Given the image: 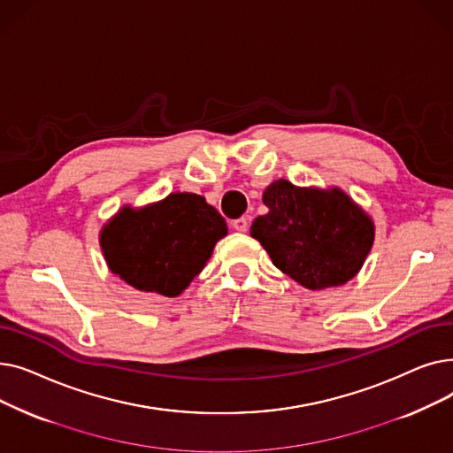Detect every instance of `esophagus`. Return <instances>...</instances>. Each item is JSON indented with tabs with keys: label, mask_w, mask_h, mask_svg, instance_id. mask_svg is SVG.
I'll use <instances>...</instances> for the list:
<instances>
[{
	"label": "esophagus",
	"mask_w": 453,
	"mask_h": 453,
	"mask_svg": "<svg viewBox=\"0 0 453 453\" xmlns=\"http://www.w3.org/2000/svg\"><path fill=\"white\" fill-rule=\"evenodd\" d=\"M231 227H233L234 231H239V233H246V231H248V219L241 217V219L231 220Z\"/></svg>",
	"instance_id": "34e87169"
}]
</instances>
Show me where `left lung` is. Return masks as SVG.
Instances as JSON below:
<instances>
[{
    "label": "left lung",
    "instance_id": "left-lung-1",
    "mask_svg": "<svg viewBox=\"0 0 453 453\" xmlns=\"http://www.w3.org/2000/svg\"><path fill=\"white\" fill-rule=\"evenodd\" d=\"M263 202L270 211L255 219L251 236L282 273L308 290H323L360 272L374 241V224L342 188H306L277 180Z\"/></svg>",
    "mask_w": 453,
    "mask_h": 453
}]
</instances>
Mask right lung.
<instances>
[{
	"instance_id": "1",
	"label": "right lung",
	"mask_w": 453,
	"mask_h": 453,
	"mask_svg": "<svg viewBox=\"0 0 453 453\" xmlns=\"http://www.w3.org/2000/svg\"><path fill=\"white\" fill-rule=\"evenodd\" d=\"M227 234L222 214L203 196L173 193L161 202L125 205L101 231L111 273L141 292L180 296Z\"/></svg>"
}]
</instances>
